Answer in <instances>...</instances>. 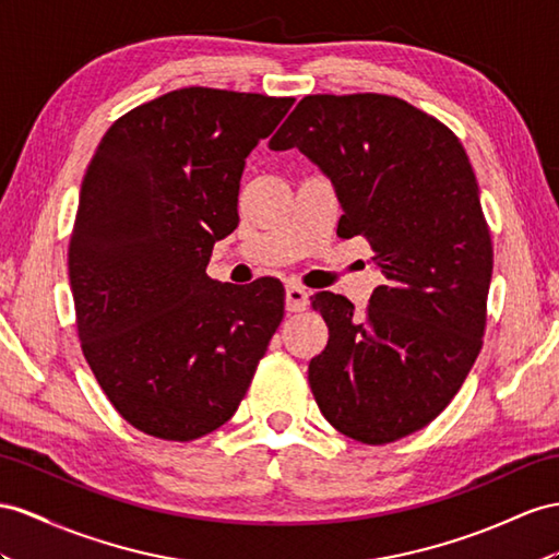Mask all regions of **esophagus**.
I'll use <instances>...</instances> for the list:
<instances>
[{
    "label": "esophagus",
    "mask_w": 559,
    "mask_h": 559,
    "mask_svg": "<svg viewBox=\"0 0 559 559\" xmlns=\"http://www.w3.org/2000/svg\"><path fill=\"white\" fill-rule=\"evenodd\" d=\"M309 307V293L302 288V285H288L285 288V309L288 311H305Z\"/></svg>",
    "instance_id": "obj_1"
}]
</instances>
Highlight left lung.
Instances as JSON below:
<instances>
[{"label":"left lung","instance_id":"1","mask_svg":"<svg viewBox=\"0 0 559 559\" xmlns=\"http://www.w3.org/2000/svg\"><path fill=\"white\" fill-rule=\"evenodd\" d=\"M269 148H299L331 177L337 236H364L384 276L361 317L347 297L313 295L323 418L373 447L418 432L463 388L486 328L493 246L463 143L404 98L311 94Z\"/></svg>","mask_w":559,"mask_h":559}]
</instances>
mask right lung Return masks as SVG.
Returning <instances> with one entry per match:
<instances>
[{"mask_svg":"<svg viewBox=\"0 0 559 559\" xmlns=\"http://www.w3.org/2000/svg\"><path fill=\"white\" fill-rule=\"evenodd\" d=\"M293 96L186 87L110 124L87 165L68 246L80 345L139 432L193 441L246 396L283 319L274 278L205 274L238 226L246 157Z\"/></svg>","mask_w":559,"mask_h":559,"instance_id":"right-lung-1","label":"right lung"}]
</instances>
